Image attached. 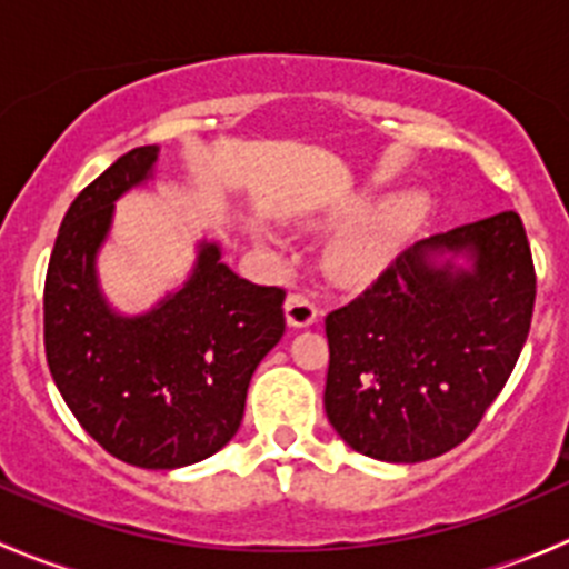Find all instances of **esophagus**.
<instances>
[{"label":"esophagus","mask_w":569,"mask_h":569,"mask_svg":"<svg viewBox=\"0 0 569 569\" xmlns=\"http://www.w3.org/2000/svg\"><path fill=\"white\" fill-rule=\"evenodd\" d=\"M286 321H289L291 327H308V325H313V321H317V317H319V311H317V306H313V300L311 297H306V295H289L286 297Z\"/></svg>","instance_id":"esophagus-1"}]
</instances>
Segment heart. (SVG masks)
<instances>
[{"label": "heart", "mask_w": 569, "mask_h": 569, "mask_svg": "<svg viewBox=\"0 0 569 569\" xmlns=\"http://www.w3.org/2000/svg\"><path fill=\"white\" fill-rule=\"evenodd\" d=\"M360 209H363V200H349L338 209V217L349 220ZM423 211H427V200L418 192H401L377 203L343 237L336 256L338 267L349 278H371L375 272H380L396 252L405 248L412 231L421 226Z\"/></svg>", "instance_id": "obj_1"}]
</instances>
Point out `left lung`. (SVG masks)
<instances>
[{
  "label": "left lung",
  "mask_w": 569,
  "mask_h": 569,
  "mask_svg": "<svg viewBox=\"0 0 569 569\" xmlns=\"http://www.w3.org/2000/svg\"><path fill=\"white\" fill-rule=\"evenodd\" d=\"M533 295L531 248L515 211L399 252L358 300L327 313V421L371 460L451 451L507 386Z\"/></svg>",
  "instance_id": "8db88e82"
}]
</instances>
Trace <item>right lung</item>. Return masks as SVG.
<instances>
[{"label": "right lung", "mask_w": 569, "mask_h": 569, "mask_svg": "<svg viewBox=\"0 0 569 569\" xmlns=\"http://www.w3.org/2000/svg\"><path fill=\"white\" fill-rule=\"evenodd\" d=\"M157 159V146L123 153L66 211L46 272L43 343L57 391L101 449L173 470L237 435L252 371L286 330V291L239 278L203 239L189 278L151 311L109 306L96 261L114 200L151 181Z\"/></svg>", "instance_id": "right-lung-1"}]
</instances>
